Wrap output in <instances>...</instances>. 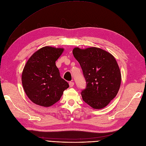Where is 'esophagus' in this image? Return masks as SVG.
Returning a JSON list of instances; mask_svg holds the SVG:
<instances>
[{
	"label": "esophagus",
	"instance_id": "esophagus-1",
	"mask_svg": "<svg viewBox=\"0 0 146 146\" xmlns=\"http://www.w3.org/2000/svg\"><path fill=\"white\" fill-rule=\"evenodd\" d=\"M74 84V83L73 82H69V86H70V87H73Z\"/></svg>",
	"mask_w": 146,
	"mask_h": 146
}]
</instances>
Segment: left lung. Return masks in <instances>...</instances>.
Masks as SVG:
<instances>
[{
    "mask_svg": "<svg viewBox=\"0 0 146 146\" xmlns=\"http://www.w3.org/2000/svg\"><path fill=\"white\" fill-rule=\"evenodd\" d=\"M74 57L82 68L86 87L81 91L83 100L94 109L109 104L118 93L121 73L114 57L98 47L73 50Z\"/></svg>",
    "mask_w": 146,
    "mask_h": 146,
    "instance_id": "left-lung-1",
    "label": "left lung"
}]
</instances>
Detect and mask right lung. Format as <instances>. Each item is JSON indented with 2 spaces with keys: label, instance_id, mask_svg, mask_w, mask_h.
Listing matches in <instances>:
<instances>
[{
  "label": "right lung",
  "instance_id": "add662e5",
  "mask_svg": "<svg viewBox=\"0 0 146 146\" xmlns=\"http://www.w3.org/2000/svg\"><path fill=\"white\" fill-rule=\"evenodd\" d=\"M64 48L46 46L32 55L26 62L21 76L29 99L41 106L53 105L60 99L69 85L62 79L55 62Z\"/></svg>",
  "mask_w": 146,
  "mask_h": 146
}]
</instances>
